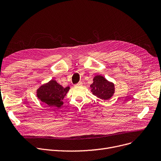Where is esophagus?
Here are the masks:
<instances>
[{"mask_svg": "<svg viewBox=\"0 0 161 161\" xmlns=\"http://www.w3.org/2000/svg\"><path fill=\"white\" fill-rule=\"evenodd\" d=\"M82 85H83V83H82L81 81H80L78 83L75 84V85L74 86H75V87H79V86H82Z\"/></svg>", "mask_w": 161, "mask_h": 161, "instance_id": "esophagus-1", "label": "esophagus"}]
</instances>
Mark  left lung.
<instances>
[{
    "label": "left lung",
    "instance_id": "obj_1",
    "mask_svg": "<svg viewBox=\"0 0 161 161\" xmlns=\"http://www.w3.org/2000/svg\"><path fill=\"white\" fill-rule=\"evenodd\" d=\"M92 93L102 100H109L115 93V86L101 75H97L90 86Z\"/></svg>",
    "mask_w": 161,
    "mask_h": 161
}]
</instances>
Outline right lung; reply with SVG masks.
<instances>
[{
  "label": "right lung",
  "mask_w": 161,
  "mask_h": 161,
  "mask_svg": "<svg viewBox=\"0 0 161 161\" xmlns=\"http://www.w3.org/2000/svg\"><path fill=\"white\" fill-rule=\"evenodd\" d=\"M69 89L70 87H63L55 80H52L37 89L36 97L49 107L60 108L63 105V100Z\"/></svg>",
  "instance_id": "obj_1"
}]
</instances>
